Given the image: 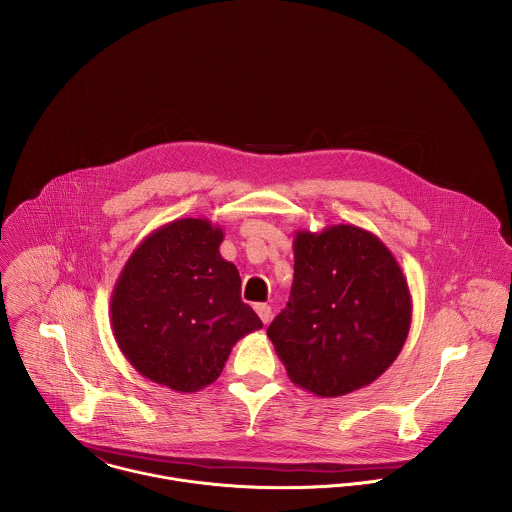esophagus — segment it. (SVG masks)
<instances>
[{
  "mask_svg": "<svg viewBox=\"0 0 512 512\" xmlns=\"http://www.w3.org/2000/svg\"><path fill=\"white\" fill-rule=\"evenodd\" d=\"M254 309H256V313H258V317L262 319V323H268V321L272 319V307H270V305H266V303H256Z\"/></svg>",
  "mask_w": 512,
  "mask_h": 512,
  "instance_id": "esophagus-1",
  "label": "esophagus"
}]
</instances>
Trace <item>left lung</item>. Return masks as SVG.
Masks as SVG:
<instances>
[{
    "instance_id": "left-lung-1",
    "label": "left lung",
    "mask_w": 512,
    "mask_h": 512,
    "mask_svg": "<svg viewBox=\"0 0 512 512\" xmlns=\"http://www.w3.org/2000/svg\"><path fill=\"white\" fill-rule=\"evenodd\" d=\"M412 323L406 276L384 242L355 224L297 230L286 309L268 327L288 376L333 398L376 380Z\"/></svg>"
}]
</instances>
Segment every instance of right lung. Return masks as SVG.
Listing matches in <instances>:
<instances>
[{
	"instance_id": "1",
	"label": "right lung",
	"mask_w": 512,
	"mask_h": 512,
	"mask_svg": "<svg viewBox=\"0 0 512 512\" xmlns=\"http://www.w3.org/2000/svg\"><path fill=\"white\" fill-rule=\"evenodd\" d=\"M207 219L159 226L132 252L110 301L112 331L142 376L177 392L215 382L232 347L262 329L240 297V274L220 256Z\"/></svg>"
}]
</instances>
